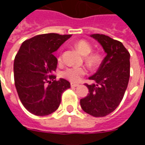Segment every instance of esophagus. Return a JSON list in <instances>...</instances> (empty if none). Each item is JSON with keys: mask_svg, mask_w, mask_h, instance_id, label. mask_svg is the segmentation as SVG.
<instances>
[{"mask_svg": "<svg viewBox=\"0 0 145 145\" xmlns=\"http://www.w3.org/2000/svg\"><path fill=\"white\" fill-rule=\"evenodd\" d=\"M78 84H76V83H71V88H75V87H78Z\"/></svg>", "mask_w": 145, "mask_h": 145, "instance_id": "obj_1", "label": "esophagus"}]
</instances>
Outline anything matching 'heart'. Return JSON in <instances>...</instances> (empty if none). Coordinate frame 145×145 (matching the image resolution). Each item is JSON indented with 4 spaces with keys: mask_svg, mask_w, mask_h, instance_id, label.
Segmentation results:
<instances>
[{
    "mask_svg": "<svg viewBox=\"0 0 145 145\" xmlns=\"http://www.w3.org/2000/svg\"><path fill=\"white\" fill-rule=\"evenodd\" d=\"M76 49L83 56H86L85 61L91 67H97L102 61V56L99 53L91 52V45L85 40H80L75 44ZM60 60V57L59 58ZM87 69L84 67H67L61 72V76L71 82H78L84 75L86 74Z\"/></svg>",
    "mask_w": 145,
    "mask_h": 145,
    "instance_id": "1",
    "label": "heart"
}]
</instances>
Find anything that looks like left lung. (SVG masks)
Wrapping results in <instances>:
<instances>
[{
  "instance_id": "obj_1",
  "label": "left lung",
  "mask_w": 145,
  "mask_h": 145,
  "mask_svg": "<svg viewBox=\"0 0 145 145\" xmlns=\"http://www.w3.org/2000/svg\"><path fill=\"white\" fill-rule=\"evenodd\" d=\"M103 48L106 56L90 80L95 84L88 87V95L80 100L82 109L95 117L113 112L123 98L130 78V57L121 42L103 34H92Z\"/></svg>"
}]
</instances>
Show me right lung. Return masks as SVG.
<instances>
[{
  "mask_svg": "<svg viewBox=\"0 0 145 145\" xmlns=\"http://www.w3.org/2000/svg\"><path fill=\"white\" fill-rule=\"evenodd\" d=\"M71 36L57 33L38 35L24 41L15 56V88L24 107L34 115L43 116L55 112L62 93L71 87L68 81H56V76L52 74L57 65L53 54Z\"/></svg>",
  "mask_w": 145,
  "mask_h": 145,
  "instance_id": "obj_1",
  "label": "right lung"
}]
</instances>
